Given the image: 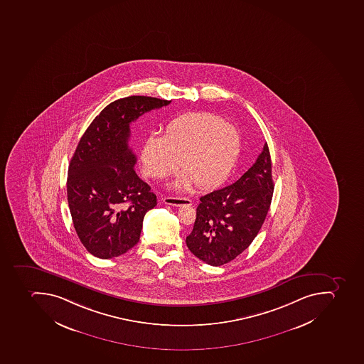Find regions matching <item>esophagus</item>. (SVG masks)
I'll return each mask as SVG.
<instances>
[{
	"label": "esophagus",
	"mask_w": 364,
	"mask_h": 364,
	"mask_svg": "<svg viewBox=\"0 0 364 364\" xmlns=\"http://www.w3.org/2000/svg\"><path fill=\"white\" fill-rule=\"evenodd\" d=\"M163 203L172 205V207H183V205H192V201L186 198H175V196H168L163 198Z\"/></svg>",
	"instance_id": "esophagus-1"
}]
</instances>
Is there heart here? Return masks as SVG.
I'll list each match as a JSON object with an SVG mask.
<instances>
[{
    "instance_id": "b5f03b06",
    "label": "heart",
    "mask_w": 364,
    "mask_h": 364,
    "mask_svg": "<svg viewBox=\"0 0 364 364\" xmlns=\"http://www.w3.org/2000/svg\"><path fill=\"white\" fill-rule=\"evenodd\" d=\"M241 151L237 129L210 113H188L171 119L162 137L151 134L141 149L145 175L166 177L178 169L183 175L177 189L194 183L200 188L217 186L233 169Z\"/></svg>"
}]
</instances>
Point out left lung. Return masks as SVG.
<instances>
[{
	"label": "left lung",
	"mask_w": 364,
	"mask_h": 364,
	"mask_svg": "<svg viewBox=\"0 0 364 364\" xmlns=\"http://www.w3.org/2000/svg\"><path fill=\"white\" fill-rule=\"evenodd\" d=\"M272 161L267 143L239 181L200 198L186 245L194 256L221 266L241 255L262 228L273 198Z\"/></svg>",
	"instance_id": "8db88e82"
}]
</instances>
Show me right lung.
<instances>
[{
    "instance_id": "add662e5",
    "label": "right lung",
    "mask_w": 364,
    "mask_h": 364,
    "mask_svg": "<svg viewBox=\"0 0 364 364\" xmlns=\"http://www.w3.org/2000/svg\"><path fill=\"white\" fill-rule=\"evenodd\" d=\"M170 102L146 96L117 99L80 139L68 166V207L80 241L97 258L119 257L137 245L144 217L156 205V195L134 169L130 124Z\"/></svg>"
}]
</instances>
